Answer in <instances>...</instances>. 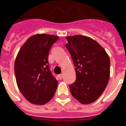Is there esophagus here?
Wrapping results in <instances>:
<instances>
[{
    "label": "esophagus",
    "instance_id": "esophagus-1",
    "mask_svg": "<svg viewBox=\"0 0 126 126\" xmlns=\"http://www.w3.org/2000/svg\"><path fill=\"white\" fill-rule=\"evenodd\" d=\"M62 77H63V75H62V74H59V75H58V78H59V79H62Z\"/></svg>",
    "mask_w": 126,
    "mask_h": 126
}]
</instances>
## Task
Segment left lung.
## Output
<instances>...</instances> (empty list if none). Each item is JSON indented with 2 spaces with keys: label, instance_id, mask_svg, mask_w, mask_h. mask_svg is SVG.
<instances>
[{
  "label": "left lung",
  "instance_id": "1",
  "mask_svg": "<svg viewBox=\"0 0 126 126\" xmlns=\"http://www.w3.org/2000/svg\"><path fill=\"white\" fill-rule=\"evenodd\" d=\"M65 47L75 65L76 80L69 86L71 94L82 104L102 95L110 78V58L97 42L84 35L67 36Z\"/></svg>",
  "mask_w": 126,
  "mask_h": 126
}]
</instances>
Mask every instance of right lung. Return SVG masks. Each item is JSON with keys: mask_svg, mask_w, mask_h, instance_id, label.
<instances>
[{"mask_svg": "<svg viewBox=\"0 0 126 126\" xmlns=\"http://www.w3.org/2000/svg\"><path fill=\"white\" fill-rule=\"evenodd\" d=\"M59 38L52 34H34L26 41L16 58L17 85L24 98L33 104H45L56 92L58 82L51 74L48 56L51 46Z\"/></svg>", "mask_w": 126, "mask_h": 126, "instance_id": "obj_1", "label": "right lung"}]
</instances>
